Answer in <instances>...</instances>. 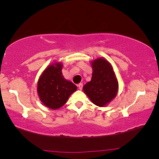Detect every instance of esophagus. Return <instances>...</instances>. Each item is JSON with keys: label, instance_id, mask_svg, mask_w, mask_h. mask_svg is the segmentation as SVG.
<instances>
[{"label": "esophagus", "instance_id": "esophagus-1", "mask_svg": "<svg viewBox=\"0 0 159 159\" xmlns=\"http://www.w3.org/2000/svg\"><path fill=\"white\" fill-rule=\"evenodd\" d=\"M78 89H82V88H83V84H81V83L78 84Z\"/></svg>", "mask_w": 159, "mask_h": 159}]
</instances>
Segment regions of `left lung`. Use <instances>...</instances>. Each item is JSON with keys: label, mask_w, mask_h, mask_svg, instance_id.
Wrapping results in <instances>:
<instances>
[{"label": "left lung", "mask_w": 159, "mask_h": 159, "mask_svg": "<svg viewBox=\"0 0 159 159\" xmlns=\"http://www.w3.org/2000/svg\"><path fill=\"white\" fill-rule=\"evenodd\" d=\"M93 75L91 81L84 86L83 89L93 104L104 107L116 97L118 84L110 63L98 58L92 64Z\"/></svg>", "instance_id": "obj_1"}]
</instances>
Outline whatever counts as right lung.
<instances>
[{
    "label": "right lung",
    "instance_id": "1",
    "mask_svg": "<svg viewBox=\"0 0 159 159\" xmlns=\"http://www.w3.org/2000/svg\"><path fill=\"white\" fill-rule=\"evenodd\" d=\"M61 69V64H52L44 70L38 82L40 99L47 107L53 110L64 105L70 95L77 89L73 83L64 78Z\"/></svg>",
    "mask_w": 159,
    "mask_h": 159
}]
</instances>
